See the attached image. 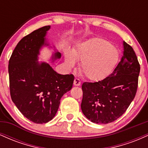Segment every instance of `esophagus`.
I'll use <instances>...</instances> for the list:
<instances>
[{
	"label": "esophagus",
	"mask_w": 148,
	"mask_h": 148,
	"mask_svg": "<svg viewBox=\"0 0 148 148\" xmlns=\"http://www.w3.org/2000/svg\"><path fill=\"white\" fill-rule=\"evenodd\" d=\"M74 85L75 86H79L81 85V81L78 78H75L74 80Z\"/></svg>",
	"instance_id": "obj_1"
}]
</instances>
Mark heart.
Here are the masks:
<instances>
[{
    "mask_svg": "<svg viewBox=\"0 0 148 148\" xmlns=\"http://www.w3.org/2000/svg\"><path fill=\"white\" fill-rule=\"evenodd\" d=\"M76 60L81 61L80 72L91 81H100L112 72L119 59L118 49L102 38H93L79 44L72 54L66 53V63L72 67Z\"/></svg>",
    "mask_w": 148,
    "mask_h": 148,
    "instance_id": "b5f03b06",
    "label": "heart"
}]
</instances>
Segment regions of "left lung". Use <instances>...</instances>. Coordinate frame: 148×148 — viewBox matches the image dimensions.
<instances>
[{
    "label": "left lung",
    "mask_w": 148,
    "mask_h": 148,
    "mask_svg": "<svg viewBox=\"0 0 148 148\" xmlns=\"http://www.w3.org/2000/svg\"><path fill=\"white\" fill-rule=\"evenodd\" d=\"M123 57L113 72L98 82L82 85L81 110L92 123L107 124L123 115L138 88L140 64L133 48L123 42Z\"/></svg>",
    "instance_id": "left-lung-1"
}]
</instances>
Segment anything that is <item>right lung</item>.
<instances>
[{
	"mask_svg": "<svg viewBox=\"0 0 148 148\" xmlns=\"http://www.w3.org/2000/svg\"><path fill=\"white\" fill-rule=\"evenodd\" d=\"M49 28L50 25H46L23 37L8 64L12 100L25 118L38 124L47 123L54 118L61 97L72 89L74 79L73 74H59L49 64L37 62ZM60 56L57 52L54 58Z\"/></svg>",
	"mask_w": 148,
	"mask_h": 148,
	"instance_id": "right-lung-1",
	"label": "right lung"
}]
</instances>
